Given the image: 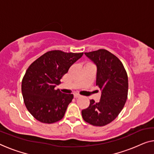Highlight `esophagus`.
<instances>
[{"label":"esophagus","mask_w":154,"mask_h":154,"mask_svg":"<svg viewBox=\"0 0 154 154\" xmlns=\"http://www.w3.org/2000/svg\"><path fill=\"white\" fill-rule=\"evenodd\" d=\"M74 97L79 98V97H80V95H79V94H74Z\"/></svg>","instance_id":"esophagus-1"}]
</instances>
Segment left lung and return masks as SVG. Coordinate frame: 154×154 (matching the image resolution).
Instances as JSON below:
<instances>
[{
	"instance_id": "left-lung-1",
	"label": "left lung",
	"mask_w": 154,
	"mask_h": 154,
	"mask_svg": "<svg viewBox=\"0 0 154 154\" xmlns=\"http://www.w3.org/2000/svg\"><path fill=\"white\" fill-rule=\"evenodd\" d=\"M97 66L96 85L102 92L99 102L93 100L82 111V118L97 127L106 125L117 118L127 99L128 77L118 57L104 49L85 52Z\"/></svg>"
}]
</instances>
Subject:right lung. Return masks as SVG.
I'll return each instance as SVG.
<instances>
[{"mask_svg":"<svg viewBox=\"0 0 154 154\" xmlns=\"http://www.w3.org/2000/svg\"><path fill=\"white\" fill-rule=\"evenodd\" d=\"M83 54L52 50L29 66L23 78L21 91L27 109L34 118L47 124L63 118L73 95L62 93L55 87Z\"/></svg>","mask_w":154,"mask_h":154,"instance_id":"obj_1","label":"right lung"}]
</instances>
